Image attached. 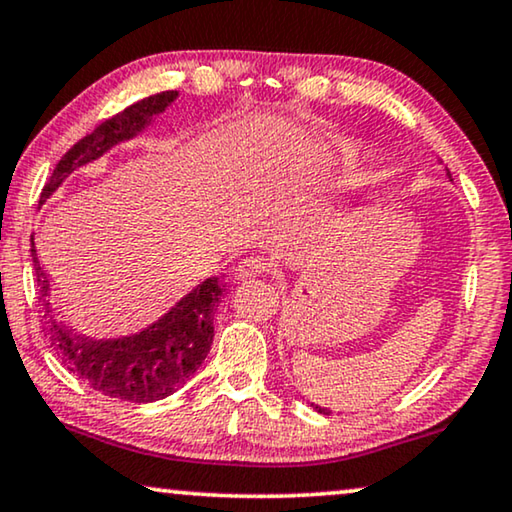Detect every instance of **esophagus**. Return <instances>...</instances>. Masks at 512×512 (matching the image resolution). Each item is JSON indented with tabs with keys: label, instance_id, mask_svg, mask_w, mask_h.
<instances>
[{
	"label": "esophagus",
	"instance_id": "34e87169",
	"mask_svg": "<svg viewBox=\"0 0 512 512\" xmlns=\"http://www.w3.org/2000/svg\"><path fill=\"white\" fill-rule=\"evenodd\" d=\"M266 271H269V266H266L264 259L246 257V259H241L239 266L234 269V276L239 280H248V278L262 276V273H266Z\"/></svg>",
	"mask_w": 512,
	"mask_h": 512
}]
</instances>
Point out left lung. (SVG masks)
I'll list each match as a JSON object with an SVG mask.
<instances>
[{"instance_id":"obj_1","label":"left lung","mask_w":512,"mask_h":512,"mask_svg":"<svg viewBox=\"0 0 512 512\" xmlns=\"http://www.w3.org/2000/svg\"><path fill=\"white\" fill-rule=\"evenodd\" d=\"M315 408H318V413H327V408H320V406H315Z\"/></svg>"}]
</instances>
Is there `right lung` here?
<instances>
[{
    "label": "right lung",
    "mask_w": 512,
    "mask_h": 512,
    "mask_svg": "<svg viewBox=\"0 0 512 512\" xmlns=\"http://www.w3.org/2000/svg\"><path fill=\"white\" fill-rule=\"evenodd\" d=\"M176 97V90H167L141 99L104 120L88 136L74 143L55 164L48 183L43 185L39 204L62 185L71 171L97 160L115 143L139 134L150 118L167 109ZM30 250L34 271H37L39 301L46 311L43 318H46L50 348L60 355L64 366L74 376L83 378L92 390L132 403L160 401L183 387L204 364L213 343V313L222 294L220 278H206L169 313H164L143 331L120 338H92L78 334L67 322L57 318L50 308V287L46 273L41 271L34 239Z\"/></svg>",
    "instance_id": "right-lung-1"
}]
</instances>
